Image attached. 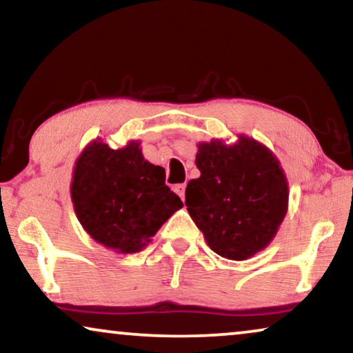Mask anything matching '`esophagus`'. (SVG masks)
<instances>
[{
  "instance_id": "34e87169",
  "label": "esophagus",
  "mask_w": 353,
  "mask_h": 353,
  "mask_svg": "<svg viewBox=\"0 0 353 353\" xmlns=\"http://www.w3.org/2000/svg\"><path fill=\"white\" fill-rule=\"evenodd\" d=\"M185 190H186L185 183H180V185H175V192H176L178 196L181 197L183 201H185Z\"/></svg>"
}]
</instances>
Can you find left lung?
Instances as JSON below:
<instances>
[{
	"mask_svg": "<svg viewBox=\"0 0 353 353\" xmlns=\"http://www.w3.org/2000/svg\"><path fill=\"white\" fill-rule=\"evenodd\" d=\"M201 176L186 186L185 204L210 249L221 257H252L276 234L288 209V183L267 148L241 137L233 146L201 143Z\"/></svg>",
	"mask_w": 353,
	"mask_h": 353,
	"instance_id": "1",
	"label": "left lung"
}]
</instances>
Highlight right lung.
Segmentation results:
<instances>
[{
  "label": "right lung",
  "mask_w": 353,
  "mask_h": 353,
  "mask_svg": "<svg viewBox=\"0 0 353 353\" xmlns=\"http://www.w3.org/2000/svg\"><path fill=\"white\" fill-rule=\"evenodd\" d=\"M72 202L86 233L122 254L141 250L183 205L134 141L117 151L91 143L77 161Z\"/></svg>",
  "instance_id": "obj_1"
}]
</instances>
